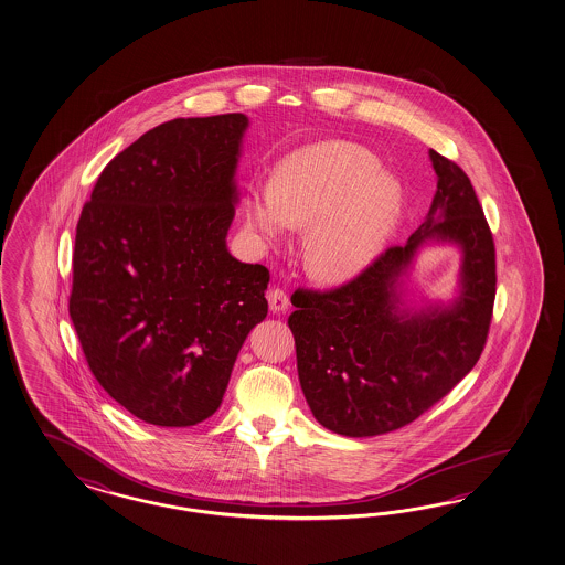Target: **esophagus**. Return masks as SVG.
<instances>
[{"label":"esophagus","instance_id":"1","mask_svg":"<svg viewBox=\"0 0 565 565\" xmlns=\"http://www.w3.org/2000/svg\"><path fill=\"white\" fill-rule=\"evenodd\" d=\"M267 300H269V308L274 312H286L289 308L288 294L281 288H271L267 291Z\"/></svg>","mask_w":565,"mask_h":565}]
</instances>
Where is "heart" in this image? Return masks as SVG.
Masks as SVG:
<instances>
[{"mask_svg":"<svg viewBox=\"0 0 565 565\" xmlns=\"http://www.w3.org/2000/svg\"><path fill=\"white\" fill-rule=\"evenodd\" d=\"M402 188L382 173L372 152L347 140H324L291 152L276 185L248 190V228L279 241L289 226H310L306 263L327 281L355 276L384 247L398 218Z\"/></svg>","mask_w":565,"mask_h":565,"instance_id":"b5f03b06","label":"heart"}]
</instances>
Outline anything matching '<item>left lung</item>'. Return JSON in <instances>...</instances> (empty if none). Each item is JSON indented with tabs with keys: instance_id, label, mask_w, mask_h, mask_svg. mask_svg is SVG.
Instances as JSON below:
<instances>
[{
	"instance_id": "8db88e82",
	"label": "left lung",
	"mask_w": 565,
	"mask_h": 565,
	"mask_svg": "<svg viewBox=\"0 0 565 565\" xmlns=\"http://www.w3.org/2000/svg\"><path fill=\"white\" fill-rule=\"evenodd\" d=\"M437 193L406 241L380 253L339 288H298L288 324L303 396L322 427L373 437L416 420L468 375L482 355L495 298L492 231L466 171L428 151ZM428 237L465 250L462 294L449 309L406 313L397 277Z\"/></svg>"
}]
</instances>
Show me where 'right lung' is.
Instances as JSON below:
<instances>
[{"mask_svg":"<svg viewBox=\"0 0 565 565\" xmlns=\"http://www.w3.org/2000/svg\"><path fill=\"white\" fill-rule=\"evenodd\" d=\"M245 114L154 126L99 173L75 233L70 315L111 398L157 427L218 411L269 271L234 259Z\"/></svg>","mask_w":565,"mask_h":565,"instance_id":"right-lung-1","label":"right lung"}]
</instances>
